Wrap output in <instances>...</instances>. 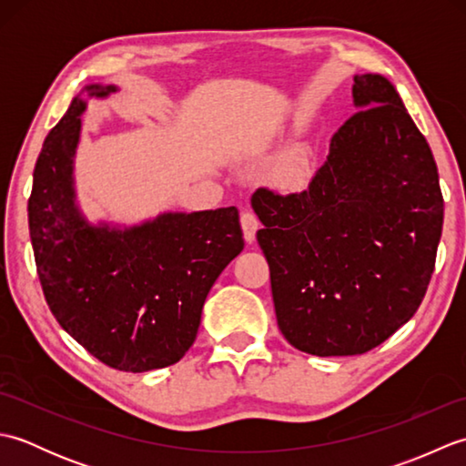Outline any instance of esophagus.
Here are the masks:
<instances>
[{
    "label": "esophagus",
    "instance_id": "obj_1",
    "mask_svg": "<svg viewBox=\"0 0 466 466\" xmlns=\"http://www.w3.org/2000/svg\"><path fill=\"white\" fill-rule=\"evenodd\" d=\"M240 224H242V230H244V240L246 242H254L256 240V232H258V228H260L258 218H256L254 212L244 210L240 214Z\"/></svg>",
    "mask_w": 466,
    "mask_h": 466
}]
</instances>
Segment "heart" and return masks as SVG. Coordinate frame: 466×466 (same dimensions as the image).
<instances>
[{
  "instance_id": "heart-1",
  "label": "heart",
  "mask_w": 466,
  "mask_h": 466,
  "mask_svg": "<svg viewBox=\"0 0 466 466\" xmlns=\"http://www.w3.org/2000/svg\"><path fill=\"white\" fill-rule=\"evenodd\" d=\"M282 177L289 184H300L306 177V160L300 156L290 157L289 162L282 166Z\"/></svg>"
}]
</instances>
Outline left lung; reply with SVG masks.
I'll return each mask as SVG.
<instances>
[{
    "label": "left lung",
    "instance_id": "obj_1",
    "mask_svg": "<svg viewBox=\"0 0 466 466\" xmlns=\"http://www.w3.org/2000/svg\"><path fill=\"white\" fill-rule=\"evenodd\" d=\"M352 97L359 110L306 190L252 196L279 329L314 356L369 352L407 324L442 232L437 162L399 92L364 74Z\"/></svg>",
    "mask_w": 466,
    "mask_h": 466
}]
</instances>
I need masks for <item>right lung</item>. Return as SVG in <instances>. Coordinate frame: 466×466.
I'll list each match as a JSON object with an SVG mask.
<instances>
[{
  "mask_svg": "<svg viewBox=\"0 0 466 466\" xmlns=\"http://www.w3.org/2000/svg\"><path fill=\"white\" fill-rule=\"evenodd\" d=\"M116 90L86 87L96 97ZM84 110L74 97L35 162L27 220L39 282L59 326L97 360L124 372L164 369L194 344L208 292L244 248L238 210L92 226L74 190Z\"/></svg>",
  "mask_w": 466,
  "mask_h": 466,
  "instance_id": "add662e5",
  "label": "right lung"
}]
</instances>
